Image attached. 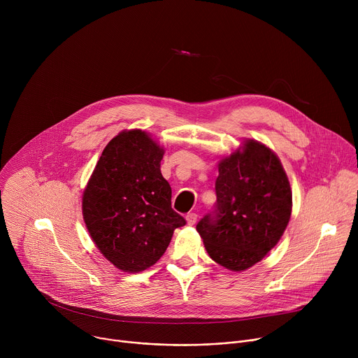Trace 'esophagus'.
Here are the masks:
<instances>
[{
  "label": "esophagus",
  "mask_w": 358,
  "mask_h": 358,
  "mask_svg": "<svg viewBox=\"0 0 358 358\" xmlns=\"http://www.w3.org/2000/svg\"><path fill=\"white\" fill-rule=\"evenodd\" d=\"M196 218H198V215H196L195 213H189V214H187V217H185V220H187V224H188V225H195Z\"/></svg>",
  "instance_id": "34e87169"
}]
</instances>
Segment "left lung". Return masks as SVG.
Instances as JSON below:
<instances>
[{"instance_id": "1", "label": "left lung", "mask_w": 358, "mask_h": 358, "mask_svg": "<svg viewBox=\"0 0 358 358\" xmlns=\"http://www.w3.org/2000/svg\"><path fill=\"white\" fill-rule=\"evenodd\" d=\"M214 210L196 224L210 257L241 272L279 242L292 214V189L275 152L246 140L220 162Z\"/></svg>"}]
</instances>
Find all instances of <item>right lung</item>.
I'll return each instance as SVG.
<instances>
[{
  "label": "right lung",
  "instance_id": "obj_1",
  "mask_svg": "<svg viewBox=\"0 0 358 358\" xmlns=\"http://www.w3.org/2000/svg\"><path fill=\"white\" fill-rule=\"evenodd\" d=\"M163 155L147 133L122 131L105 147L83 192V220L93 242L124 272L155 265L174 229L185 225L171 208Z\"/></svg>",
  "mask_w": 358,
  "mask_h": 358
}]
</instances>
